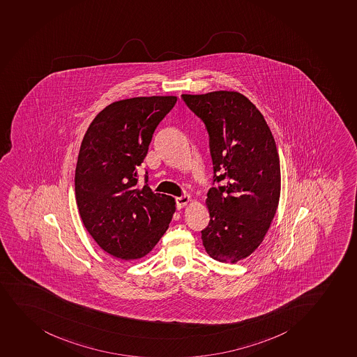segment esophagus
Masks as SVG:
<instances>
[{"mask_svg":"<svg viewBox=\"0 0 357 357\" xmlns=\"http://www.w3.org/2000/svg\"><path fill=\"white\" fill-rule=\"evenodd\" d=\"M192 199H190V196L184 195L182 197H177L176 199V206L178 209H182V208H185L188 203L190 202Z\"/></svg>","mask_w":357,"mask_h":357,"instance_id":"obj_1","label":"esophagus"}]
</instances>
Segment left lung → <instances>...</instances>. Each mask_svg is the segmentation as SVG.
I'll use <instances>...</instances> for the list:
<instances>
[{
	"label": "left lung",
	"instance_id": "obj_1",
	"mask_svg": "<svg viewBox=\"0 0 357 357\" xmlns=\"http://www.w3.org/2000/svg\"><path fill=\"white\" fill-rule=\"evenodd\" d=\"M209 132L215 182L206 199L211 222L202 230L211 259L236 263L262 243L278 211L281 168L271 128L237 91L182 95Z\"/></svg>",
	"mask_w": 357,
	"mask_h": 357
}]
</instances>
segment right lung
<instances>
[{
	"mask_svg": "<svg viewBox=\"0 0 357 357\" xmlns=\"http://www.w3.org/2000/svg\"><path fill=\"white\" fill-rule=\"evenodd\" d=\"M176 101L139 96L113 102L83 137L75 170L79 216L95 242L117 259L148 255L176 211L174 197L137 182L155 129Z\"/></svg>",
	"mask_w": 357,
	"mask_h": 357,
	"instance_id": "1",
	"label": "right lung"
}]
</instances>
